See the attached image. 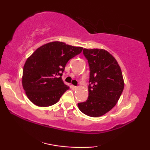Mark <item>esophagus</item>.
I'll use <instances>...</instances> for the list:
<instances>
[{
    "label": "esophagus",
    "instance_id": "obj_1",
    "mask_svg": "<svg viewBox=\"0 0 150 150\" xmlns=\"http://www.w3.org/2000/svg\"><path fill=\"white\" fill-rule=\"evenodd\" d=\"M71 89H73V90H76V89H77V87H76V86H74V85H71Z\"/></svg>",
    "mask_w": 150,
    "mask_h": 150
}]
</instances>
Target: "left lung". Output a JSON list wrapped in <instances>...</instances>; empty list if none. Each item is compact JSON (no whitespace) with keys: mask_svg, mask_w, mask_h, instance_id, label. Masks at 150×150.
Segmentation results:
<instances>
[{"mask_svg":"<svg viewBox=\"0 0 150 150\" xmlns=\"http://www.w3.org/2000/svg\"><path fill=\"white\" fill-rule=\"evenodd\" d=\"M89 65V96L78 104L80 110L97 117L116 105L124 87L122 70L116 59L103 49H83Z\"/></svg>","mask_w":150,"mask_h":150,"instance_id":"1","label":"left lung"}]
</instances>
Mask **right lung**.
<instances>
[{
    "instance_id": "1",
    "label": "right lung",
    "mask_w": 150,
    "mask_h": 150,
    "mask_svg": "<svg viewBox=\"0 0 150 150\" xmlns=\"http://www.w3.org/2000/svg\"><path fill=\"white\" fill-rule=\"evenodd\" d=\"M82 47L52 42L38 48L26 61L22 86L28 99L38 106L56 104L69 89L62 80L69 59L80 54Z\"/></svg>"
}]
</instances>
